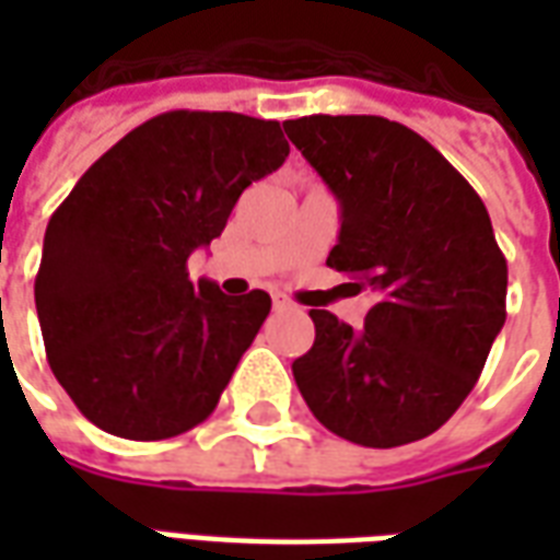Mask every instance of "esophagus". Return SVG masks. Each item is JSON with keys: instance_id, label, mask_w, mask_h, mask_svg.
Segmentation results:
<instances>
[{"instance_id": "34e87169", "label": "esophagus", "mask_w": 560, "mask_h": 560, "mask_svg": "<svg viewBox=\"0 0 560 560\" xmlns=\"http://www.w3.org/2000/svg\"><path fill=\"white\" fill-rule=\"evenodd\" d=\"M272 308H276V312H291L293 303L291 300H284V296H276V300H272Z\"/></svg>"}]
</instances>
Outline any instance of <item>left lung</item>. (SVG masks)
Listing matches in <instances>:
<instances>
[{
  "label": "left lung",
  "instance_id": "8db88e82",
  "mask_svg": "<svg viewBox=\"0 0 560 560\" xmlns=\"http://www.w3.org/2000/svg\"><path fill=\"white\" fill-rule=\"evenodd\" d=\"M288 138L341 207L327 267L375 293L353 329L312 308L315 345L293 377L345 441L401 446L438 432L477 384L506 320V260L468 179L384 116H303Z\"/></svg>",
  "mask_w": 560,
  "mask_h": 560
}]
</instances>
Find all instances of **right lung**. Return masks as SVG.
<instances>
[{
  "mask_svg": "<svg viewBox=\"0 0 560 560\" xmlns=\"http://www.w3.org/2000/svg\"><path fill=\"white\" fill-rule=\"evenodd\" d=\"M288 152L272 119L171 110L107 149L50 215L35 279L44 348L98 429L164 441L215 411L272 303L188 281V257Z\"/></svg>",
  "mask_w": 560,
  "mask_h": 560,
  "instance_id": "right-lung-1",
  "label": "right lung"
}]
</instances>
